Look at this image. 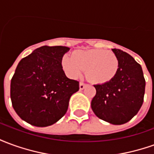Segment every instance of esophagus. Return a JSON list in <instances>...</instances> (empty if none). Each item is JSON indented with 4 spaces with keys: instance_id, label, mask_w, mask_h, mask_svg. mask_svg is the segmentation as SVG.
I'll return each mask as SVG.
<instances>
[{
    "instance_id": "1",
    "label": "esophagus",
    "mask_w": 154,
    "mask_h": 154,
    "mask_svg": "<svg viewBox=\"0 0 154 154\" xmlns=\"http://www.w3.org/2000/svg\"><path fill=\"white\" fill-rule=\"evenodd\" d=\"M86 87H87V84L83 83V82H80V84H79V88H80V90H83Z\"/></svg>"
}]
</instances>
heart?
Listing matches in <instances>:
<instances>
[{"mask_svg": "<svg viewBox=\"0 0 154 154\" xmlns=\"http://www.w3.org/2000/svg\"><path fill=\"white\" fill-rule=\"evenodd\" d=\"M64 72L70 78H77L87 71V77L95 84L106 83L116 77L119 67L113 52L104 49L75 51L72 56L64 55L61 61Z\"/></svg>", "mask_w": 154, "mask_h": 154, "instance_id": "1", "label": "heart"}]
</instances>
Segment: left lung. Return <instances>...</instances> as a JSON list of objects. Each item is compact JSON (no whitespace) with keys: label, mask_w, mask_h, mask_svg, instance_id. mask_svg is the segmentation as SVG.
Wrapping results in <instances>:
<instances>
[{"label":"left lung","mask_w":154,"mask_h":154,"mask_svg":"<svg viewBox=\"0 0 154 154\" xmlns=\"http://www.w3.org/2000/svg\"><path fill=\"white\" fill-rule=\"evenodd\" d=\"M119 62L116 77L104 84L94 85L97 90L91 100L95 115L112 125H123L139 112L143 102L145 79L142 67L132 56L112 49Z\"/></svg>","instance_id":"8db88e82"}]
</instances>
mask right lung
I'll return each instance as SVG.
<instances>
[{"mask_svg":"<svg viewBox=\"0 0 154 154\" xmlns=\"http://www.w3.org/2000/svg\"><path fill=\"white\" fill-rule=\"evenodd\" d=\"M69 49L45 45L20 61L11 82V99L25 122L46 127L66 114L70 97L79 90V82L67 78L61 64Z\"/></svg>","mask_w":154,"mask_h":154,"instance_id":"add662e5","label":"right lung"}]
</instances>
